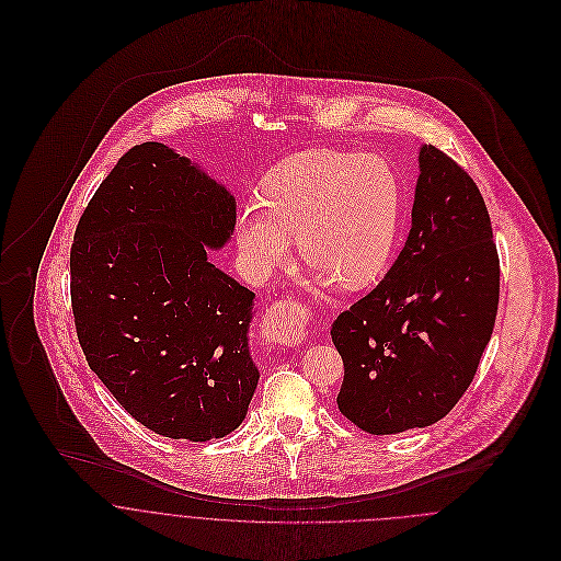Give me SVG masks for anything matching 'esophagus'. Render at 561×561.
I'll return each instance as SVG.
<instances>
[{
	"label": "esophagus",
	"instance_id": "esophagus-1",
	"mask_svg": "<svg viewBox=\"0 0 561 561\" xmlns=\"http://www.w3.org/2000/svg\"><path fill=\"white\" fill-rule=\"evenodd\" d=\"M263 328L274 341L296 345L309 334L307 309H302L294 300H280L267 311Z\"/></svg>",
	"mask_w": 561,
	"mask_h": 561
}]
</instances>
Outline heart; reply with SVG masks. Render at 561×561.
<instances>
[{
  "mask_svg": "<svg viewBox=\"0 0 561 561\" xmlns=\"http://www.w3.org/2000/svg\"><path fill=\"white\" fill-rule=\"evenodd\" d=\"M403 190L376 156L305 151L274 165L259 185V207H241L236 238L245 267L270 276L289 261L291 240L323 285H374L400 240Z\"/></svg>",
  "mask_w": 561,
  "mask_h": 561,
  "instance_id": "1",
  "label": "heart"
}]
</instances>
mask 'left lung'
Here are the masks:
<instances>
[{"mask_svg": "<svg viewBox=\"0 0 561 561\" xmlns=\"http://www.w3.org/2000/svg\"><path fill=\"white\" fill-rule=\"evenodd\" d=\"M499 305V254L473 179L419 149L412 225L380 285L332 321L339 410L369 434L440 421L469 389Z\"/></svg>", "mask_w": 561, "mask_h": 561, "instance_id": "8db88e82", "label": "left lung"}]
</instances>
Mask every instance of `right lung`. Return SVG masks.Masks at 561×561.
Listing matches in <instances>:
<instances>
[{
  "label": "right lung",
  "mask_w": 561,
  "mask_h": 561,
  "mask_svg": "<svg viewBox=\"0 0 561 561\" xmlns=\"http://www.w3.org/2000/svg\"><path fill=\"white\" fill-rule=\"evenodd\" d=\"M236 196L160 142L125 153L80 218L71 302L90 369L145 427L205 443L240 427L259 382L254 294L209 261Z\"/></svg>",
  "instance_id": "1"
}]
</instances>
